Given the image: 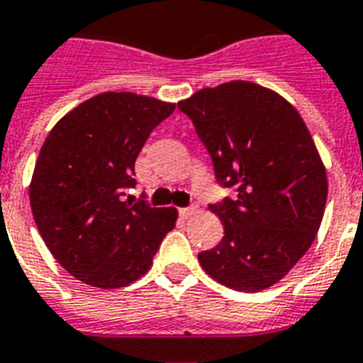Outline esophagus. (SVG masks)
<instances>
[{"instance_id":"obj_1","label":"esophagus","mask_w":363,"mask_h":363,"mask_svg":"<svg viewBox=\"0 0 363 363\" xmlns=\"http://www.w3.org/2000/svg\"><path fill=\"white\" fill-rule=\"evenodd\" d=\"M178 212H179V216L184 218V220H187V218H191V216L196 212V208L195 206H185V208H179Z\"/></svg>"}]
</instances>
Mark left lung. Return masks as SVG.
Segmentation results:
<instances>
[{"label":"left lung","instance_id":"8db88e82","mask_svg":"<svg viewBox=\"0 0 363 363\" xmlns=\"http://www.w3.org/2000/svg\"><path fill=\"white\" fill-rule=\"evenodd\" d=\"M178 108L218 184L237 191L210 204L223 238L199 254L202 269L238 291L269 288L311 248L324 218L328 178L311 132L291 104L248 81L202 89Z\"/></svg>","mask_w":363,"mask_h":363}]
</instances>
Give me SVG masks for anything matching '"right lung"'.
Listing matches in <instances>:
<instances>
[{
	"label": "right lung",
	"mask_w": 363,
	"mask_h": 363,
	"mask_svg": "<svg viewBox=\"0 0 363 363\" xmlns=\"http://www.w3.org/2000/svg\"><path fill=\"white\" fill-rule=\"evenodd\" d=\"M174 104L104 92L79 104L49 132L33 170L30 204L55 259L94 288L128 286L150 271L176 208L125 199L134 162Z\"/></svg>",
	"instance_id": "obj_1"
}]
</instances>
